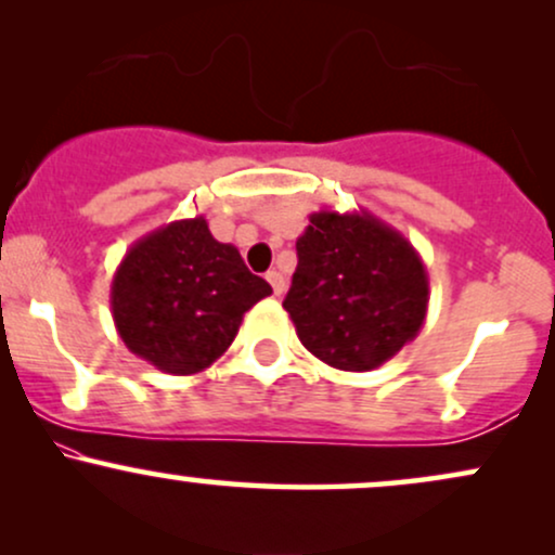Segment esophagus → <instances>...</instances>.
<instances>
[{"instance_id":"1","label":"esophagus","mask_w":555,"mask_h":555,"mask_svg":"<svg viewBox=\"0 0 555 555\" xmlns=\"http://www.w3.org/2000/svg\"><path fill=\"white\" fill-rule=\"evenodd\" d=\"M266 279H269V284L273 286V295L282 297V295H284V289H286V279H284V273H279V271H269V273H266Z\"/></svg>"}]
</instances>
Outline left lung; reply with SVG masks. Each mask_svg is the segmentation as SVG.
Instances as JSON below:
<instances>
[{"label": "left lung", "instance_id": "1", "mask_svg": "<svg viewBox=\"0 0 555 555\" xmlns=\"http://www.w3.org/2000/svg\"><path fill=\"white\" fill-rule=\"evenodd\" d=\"M297 258L284 310L305 349L326 365L375 371L423 328L430 299L423 258L365 208L310 214Z\"/></svg>", "mask_w": 555, "mask_h": 555}]
</instances>
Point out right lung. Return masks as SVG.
Masks as SVG:
<instances>
[{
	"instance_id": "add662e5",
	"label": "right lung",
	"mask_w": 555,
	"mask_h": 555,
	"mask_svg": "<svg viewBox=\"0 0 555 555\" xmlns=\"http://www.w3.org/2000/svg\"><path fill=\"white\" fill-rule=\"evenodd\" d=\"M271 295L240 250L214 240L208 221H169L132 242L112 279L119 339L156 371L193 375L214 365L242 315Z\"/></svg>"
}]
</instances>
